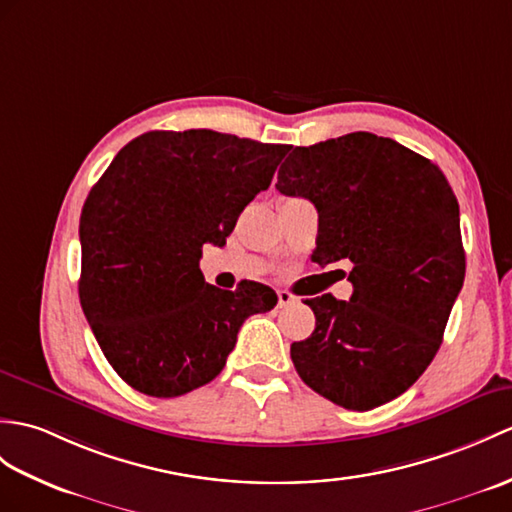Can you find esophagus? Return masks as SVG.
Here are the masks:
<instances>
[{
    "mask_svg": "<svg viewBox=\"0 0 512 512\" xmlns=\"http://www.w3.org/2000/svg\"><path fill=\"white\" fill-rule=\"evenodd\" d=\"M277 296H279V307H285V305H292V303H296V296H294V294H290V292H285V290H279V292H277Z\"/></svg>",
    "mask_w": 512,
    "mask_h": 512,
    "instance_id": "esophagus-1",
    "label": "esophagus"
}]
</instances>
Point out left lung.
I'll use <instances>...</instances> for the list:
<instances>
[{"mask_svg":"<svg viewBox=\"0 0 512 512\" xmlns=\"http://www.w3.org/2000/svg\"><path fill=\"white\" fill-rule=\"evenodd\" d=\"M277 189L318 211L312 259H349V301L305 303L312 336L292 342L296 373L347 410H373L406 392L441 347L465 281L458 200L430 159L373 133L294 148Z\"/></svg>","mask_w":512,"mask_h":512,"instance_id":"left-lung-1","label":"left lung"}]
</instances>
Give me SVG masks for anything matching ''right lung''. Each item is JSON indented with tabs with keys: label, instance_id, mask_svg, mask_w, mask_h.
Wrapping results in <instances>:
<instances>
[{
	"label": "right lung",
	"instance_id": "right-lung-1",
	"mask_svg": "<svg viewBox=\"0 0 512 512\" xmlns=\"http://www.w3.org/2000/svg\"><path fill=\"white\" fill-rule=\"evenodd\" d=\"M290 146L216 130H150L126 144L80 216V305L104 358L128 386L181 397L227 364L237 331L277 294L220 290L202 246H224L244 207L270 187Z\"/></svg>",
	"mask_w": 512,
	"mask_h": 512
}]
</instances>
